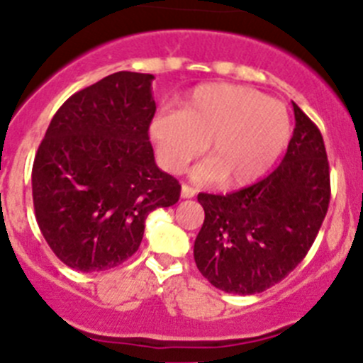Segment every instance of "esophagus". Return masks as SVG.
Segmentation results:
<instances>
[{"label": "esophagus", "mask_w": 363, "mask_h": 363, "mask_svg": "<svg viewBox=\"0 0 363 363\" xmlns=\"http://www.w3.org/2000/svg\"><path fill=\"white\" fill-rule=\"evenodd\" d=\"M196 189L191 185H182V198H194Z\"/></svg>", "instance_id": "obj_1"}]
</instances>
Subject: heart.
<instances>
[{"mask_svg": "<svg viewBox=\"0 0 363 363\" xmlns=\"http://www.w3.org/2000/svg\"><path fill=\"white\" fill-rule=\"evenodd\" d=\"M292 124L285 105L244 85L208 84L194 89L178 112L151 119L150 137L169 172L185 171L205 151L194 169L196 182H220L246 187L260 179L285 151Z\"/></svg>", "mask_w": 363, "mask_h": 363, "instance_id": "heart-1", "label": "heart"}]
</instances>
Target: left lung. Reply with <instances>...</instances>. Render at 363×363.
<instances>
[{"instance_id": "left-lung-1", "label": "left lung", "mask_w": 363, "mask_h": 363, "mask_svg": "<svg viewBox=\"0 0 363 363\" xmlns=\"http://www.w3.org/2000/svg\"><path fill=\"white\" fill-rule=\"evenodd\" d=\"M281 164L231 194H198L205 223L194 242L199 272L230 294H257L301 264L330 205V164L319 128L296 103Z\"/></svg>"}]
</instances>
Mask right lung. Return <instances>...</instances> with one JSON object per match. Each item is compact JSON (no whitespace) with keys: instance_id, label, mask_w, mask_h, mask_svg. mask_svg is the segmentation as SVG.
I'll use <instances>...</instances> for the list:
<instances>
[{"instance_id":"add662e5","label":"right lung","mask_w":363,"mask_h":363,"mask_svg":"<svg viewBox=\"0 0 363 363\" xmlns=\"http://www.w3.org/2000/svg\"><path fill=\"white\" fill-rule=\"evenodd\" d=\"M153 74L119 71L72 94L51 119L32 169L33 208L48 246L71 269L106 271L140 246L155 208L182 185L155 164Z\"/></svg>"}]
</instances>
